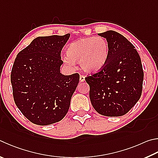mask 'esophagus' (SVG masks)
<instances>
[{"mask_svg":"<svg viewBox=\"0 0 158 158\" xmlns=\"http://www.w3.org/2000/svg\"><path fill=\"white\" fill-rule=\"evenodd\" d=\"M79 80H80V81H81V82L85 81V77L84 75H80Z\"/></svg>","mask_w":158,"mask_h":158,"instance_id":"34e87169","label":"esophagus"}]
</instances>
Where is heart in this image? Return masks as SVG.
<instances>
[{
    "label": "heart",
    "mask_w": 158,
    "mask_h": 158,
    "mask_svg": "<svg viewBox=\"0 0 158 158\" xmlns=\"http://www.w3.org/2000/svg\"><path fill=\"white\" fill-rule=\"evenodd\" d=\"M110 48L108 41L101 36L80 39L68 45L67 57L64 61L73 66L79 62L80 68L87 73H97L106 65Z\"/></svg>",
    "instance_id": "b5f03b06"
}]
</instances>
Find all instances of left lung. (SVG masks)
I'll return each instance as SVG.
<instances>
[{"instance_id":"8db88e82","label":"left lung","mask_w":158,"mask_h":158,"mask_svg":"<svg viewBox=\"0 0 158 158\" xmlns=\"http://www.w3.org/2000/svg\"><path fill=\"white\" fill-rule=\"evenodd\" d=\"M98 35L106 39L110 52L105 67L85 77L91 104L102 115L122 116L141 97L144 79L141 59L134 45L121 34L108 30Z\"/></svg>"}]
</instances>
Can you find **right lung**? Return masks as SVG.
<instances>
[{
    "instance_id": "right-lung-1",
    "label": "right lung",
    "mask_w": 158,
    "mask_h": 158,
    "mask_svg": "<svg viewBox=\"0 0 158 158\" xmlns=\"http://www.w3.org/2000/svg\"><path fill=\"white\" fill-rule=\"evenodd\" d=\"M70 36H39L17 54L11 73L16 106L33 124L45 126L64 118L79 74L64 75L62 48Z\"/></svg>"
}]
</instances>
